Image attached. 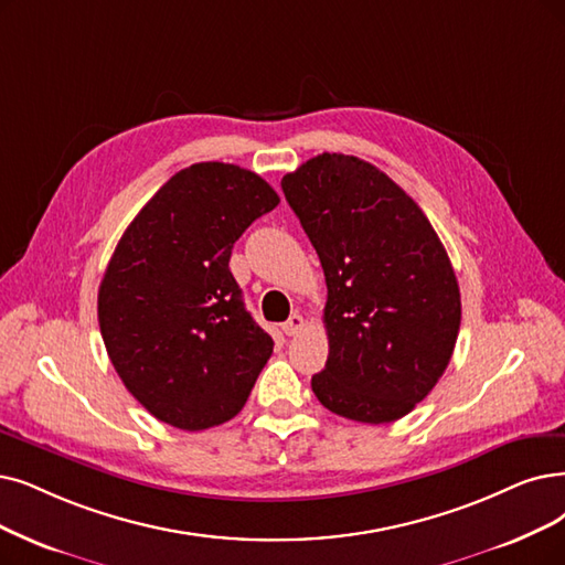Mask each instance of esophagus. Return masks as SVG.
Returning a JSON list of instances; mask_svg holds the SVG:
<instances>
[{"mask_svg": "<svg viewBox=\"0 0 565 565\" xmlns=\"http://www.w3.org/2000/svg\"><path fill=\"white\" fill-rule=\"evenodd\" d=\"M303 318L299 312H295V315H289V320L282 324V331H285V335H299L301 331H303Z\"/></svg>", "mask_w": 565, "mask_h": 565, "instance_id": "34e87169", "label": "esophagus"}]
</instances>
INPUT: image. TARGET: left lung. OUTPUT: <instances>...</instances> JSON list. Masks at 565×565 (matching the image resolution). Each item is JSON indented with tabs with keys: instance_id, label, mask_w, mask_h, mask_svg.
I'll list each match as a JSON object with an SVG mask.
<instances>
[{
	"instance_id": "8db88e82",
	"label": "left lung",
	"mask_w": 565,
	"mask_h": 565,
	"mask_svg": "<svg viewBox=\"0 0 565 565\" xmlns=\"http://www.w3.org/2000/svg\"><path fill=\"white\" fill-rule=\"evenodd\" d=\"M282 192L327 278V411L364 424L408 415L436 387L461 324L455 268L422 209L377 167L322 152Z\"/></svg>"
}]
</instances>
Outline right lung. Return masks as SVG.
<instances>
[{
  "mask_svg": "<svg viewBox=\"0 0 565 565\" xmlns=\"http://www.w3.org/2000/svg\"><path fill=\"white\" fill-rule=\"evenodd\" d=\"M280 196L253 171L199 162L125 230L99 285V329L129 394L183 431L241 413L274 352L245 310L232 247Z\"/></svg>",
  "mask_w": 565,
  "mask_h": 565,
  "instance_id": "obj_1",
  "label": "right lung"
}]
</instances>
